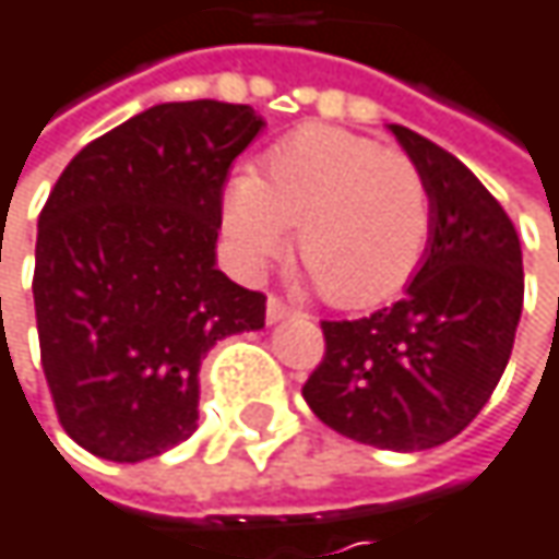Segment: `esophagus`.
<instances>
[{
	"label": "esophagus",
	"instance_id": "obj_1",
	"mask_svg": "<svg viewBox=\"0 0 559 559\" xmlns=\"http://www.w3.org/2000/svg\"><path fill=\"white\" fill-rule=\"evenodd\" d=\"M290 313H294V307H290V304H284L281 297H269V304H265V317H269V323L287 320Z\"/></svg>",
	"mask_w": 559,
	"mask_h": 559
}]
</instances>
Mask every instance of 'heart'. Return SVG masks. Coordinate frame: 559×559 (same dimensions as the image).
Masks as SVG:
<instances>
[{
  "instance_id": "obj_1",
  "label": "heart",
  "mask_w": 559,
  "mask_h": 559,
  "mask_svg": "<svg viewBox=\"0 0 559 559\" xmlns=\"http://www.w3.org/2000/svg\"><path fill=\"white\" fill-rule=\"evenodd\" d=\"M223 226L255 272L284 249L333 307H369L401 290L430 239V187L404 152L336 129L300 126L259 170L226 190Z\"/></svg>"
}]
</instances>
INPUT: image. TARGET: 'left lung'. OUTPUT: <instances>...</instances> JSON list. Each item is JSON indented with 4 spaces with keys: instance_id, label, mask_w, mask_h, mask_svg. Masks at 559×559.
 <instances>
[{
    "instance_id": "1",
    "label": "left lung",
    "mask_w": 559,
    "mask_h": 559,
    "mask_svg": "<svg viewBox=\"0 0 559 559\" xmlns=\"http://www.w3.org/2000/svg\"><path fill=\"white\" fill-rule=\"evenodd\" d=\"M430 187V249L404 297L359 320H320L323 359L304 382L336 433L382 450L456 437L502 379L524 304L521 242L460 158L391 126Z\"/></svg>"
}]
</instances>
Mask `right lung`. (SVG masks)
<instances>
[{
	"label": "right lung",
	"mask_w": 559,
	"mask_h": 559,
	"mask_svg": "<svg viewBox=\"0 0 559 559\" xmlns=\"http://www.w3.org/2000/svg\"><path fill=\"white\" fill-rule=\"evenodd\" d=\"M262 126L242 103H162L57 177L32 278L41 369L60 427L99 460L187 440L206 349L265 326V294L216 269L223 187Z\"/></svg>",
	"instance_id": "add662e5"
}]
</instances>
